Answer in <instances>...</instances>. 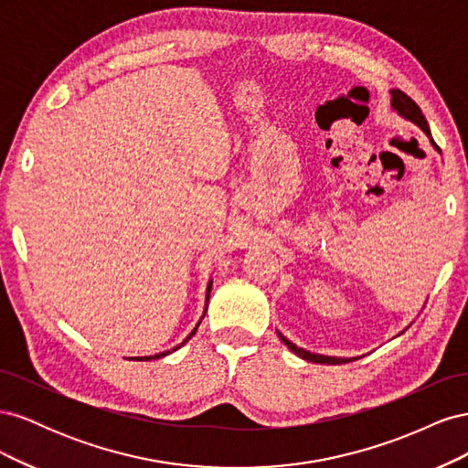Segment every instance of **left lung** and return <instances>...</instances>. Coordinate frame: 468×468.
Wrapping results in <instances>:
<instances>
[{
	"instance_id": "obj_1",
	"label": "left lung",
	"mask_w": 468,
	"mask_h": 468,
	"mask_svg": "<svg viewBox=\"0 0 468 468\" xmlns=\"http://www.w3.org/2000/svg\"><path fill=\"white\" fill-rule=\"evenodd\" d=\"M390 95H392V99H390V105H392V109L399 112L400 117H404L406 121H410V122H414V124H418L420 129L426 133V136L430 138V143L433 144V148L437 150V152H441L437 148V144L433 143V138H431V131H430V124H428V121H426V117H423V112H421V109L412 101V99H410L404 91H400V90H390ZM277 335L281 337V342L285 344L294 356H299L301 359H306V361H310V363H320V365H342V363H349V361H353L356 357H332V356H320V353H310V351H306V349H303V347H296L292 342H289V339L282 335L281 332H277Z\"/></svg>"
}]
</instances>
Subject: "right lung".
Returning a JSON list of instances; mask_svg holds the SVG:
<instances>
[{
    "instance_id": "obj_1",
    "label": "right lung",
    "mask_w": 468,
    "mask_h": 468,
    "mask_svg": "<svg viewBox=\"0 0 468 468\" xmlns=\"http://www.w3.org/2000/svg\"><path fill=\"white\" fill-rule=\"evenodd\" d=\"M210 289H212V279H208V285H207V296H205V313H207V306H208V296H210ZM205 313H203V316H201V320L205 318ZM201 320L199 322H197V325H195V328H193V332L186 337V339H183V342L179 344V346H176L174 349H169V351H164V353H155V356H144V357H129L131 361H152V359H160V357H165V356H169V353H172V351H176V349H179L181 346H186L187 342H189V339L195 335V332H197V328H199V324H201Z\"/></svg>"
}]
</instances>
